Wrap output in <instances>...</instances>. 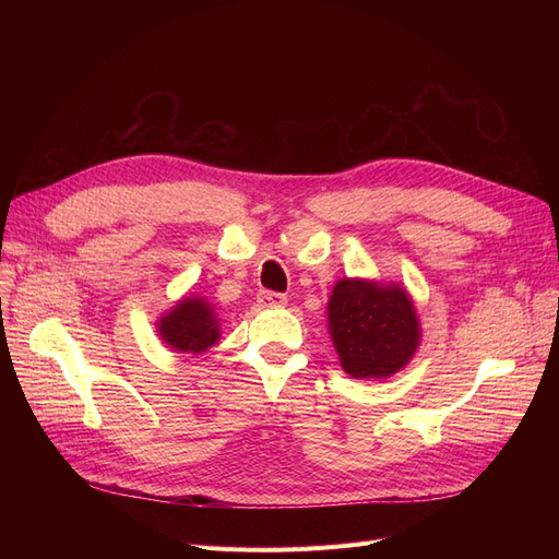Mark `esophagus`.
I'll use <instances>...</instances> for the list:
<instances>
[{
    "label": "esophagus",
    "mask_w": 559,
    "mask_h": 559,
    "mask_svg": "<svg viewBox=\"0 0 559 559\" xmlns=\"http://www.w3.org/2000/svg\"><path fill=\"white\" fill-rule=\"evenodd\" d=\"M287 297L281 295V292H272V289H262L258 292V304L262 308H278V306H285Z\"/></svg>",
    "instance_id": "1"
}]
</instances>
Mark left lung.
Segmentation results:
<instances>
[{"instance_id":"8db88e82","label":"left lung","mask_w":559,"mask_h":559,"mask_svg":"<svg viewBox=\"0 0 559 559\" xmlns=\"http://www.w3.org/2000/svg\"><path fill=\"white\" fill-rule=\"evenodd\" d=\"M331 337L354 378L396 373L419 344V319L401 287L344 278L329 301Z\"/></svg>"}]
</instances>
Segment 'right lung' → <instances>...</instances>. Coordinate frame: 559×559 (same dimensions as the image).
<instances>
[{"instance_id":"1","label":"right lung","mask_w":559,"mask_h":559,"mask_svg":"<svg viewBox=\"0 0 559 559\" xmlns=\"http://www.w3.org/2000/svg\"><path fill=\"white\" fill-rule=\"evenodd\" d=\"M158 333L169 348L181 354H201L219 340V324L209 304L190 297L160 319Z\"/></svg>"}]
</instances>
